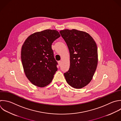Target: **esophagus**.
I'll list each match as a JSON object with an SVG mask.
<instances>
[{"instance_id":"obj_1","label":"esophagus","mask_w":121,"mask_h":121,"mask_svg":"<svg viewBox=\"0 0 121 121\" xmlns=\"http://www.w3.org/2000/svg\"><path fill=\"white\" fill-rule=\"evenodd\" d=\"M58 63H59V66H60L61 65V61H58Z\"/></svg>"}]
</instances>
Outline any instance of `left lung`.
Masks as SVG:
<instances>
[{
    "mask_svg": "<svg viewBox=\"0 0 121 121\" xmlns=\"http://www.w3.org/2000/svg\"><path fill=\"white\" fill-rule=\"evenodd\" d=\"M60 33L70 54V66L64 73L67 83L75 88L86 86L92 79L97 65L95 42L87 33L76 29H65Z\"/></svg>",
    "mask_w": 121,
    "mask_h": 121,
    "instance_id": "left-lung-1",
    "label": "left lung"
}]
</instances>
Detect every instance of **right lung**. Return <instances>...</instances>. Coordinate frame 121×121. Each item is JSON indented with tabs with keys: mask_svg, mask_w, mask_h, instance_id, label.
Listing matches in <instances>:
<instances>
[{
	"mask_svg": "<svg viewBox=\"0 0 121 121\" xmlns=\"http://www.w3.org/2000/svg\"><path fill=\"white\" fill-rule=\"evenodd\" d=\"M60 36L57 31L47 29L31 35L24 43L23 67L26 77L34 85L44 87L52 82L58 65L52 45Z\"/></svg>",
	"mask_w": 121,
	"mask_h": 121,
	"instance_id": "right-lung-1",
	"label": "right lung"
}]
</instances>
